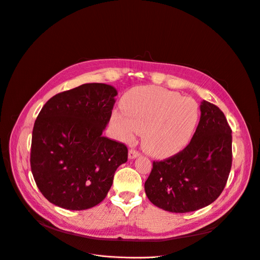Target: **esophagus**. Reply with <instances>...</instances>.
I'll return each instance as SVG.
<instances>
[{"label": "esophagus", "mask_w": 260, "mask_h": 260, "mask_svg": "<svg viewBox=\"0 0 260 260\" xmlns=\"http://www.w3.org/2000/svg\"><path fill=\"white\" fill-rule=\"evenodd\" d=\"M140 154H141V153H140V152L137 151V150H135V149H130V150H129L128 156H129L130 159H133V158H136Z\"/></svg>", "instance_id": "34e87169"}]
</instances>
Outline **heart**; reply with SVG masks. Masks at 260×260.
Here are the masks:
<instances>
[{
  "mask_svg": "<svg viewBox=\"0 0 260 260\" xmlns=\"http://www.w3.org/2000/svg\"><path fill=\"white\" fill-rule=\"evenodd\" d=\"M125 113L115 110L112 120L123 141L143 134L142 145L155 157H167L184 149L195 132L200 108L188 96L154 86L137 87L124 96Z\"/></svg>",
  "mask_w": 260,
  "mask_h": 260,
  "instance_id": "b5f03b06",
  "label": "heart"
}]
</instances>
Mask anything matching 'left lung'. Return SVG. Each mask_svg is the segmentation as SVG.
<instances>
[{"mask_svg":"<svg viewBox=\"0 0 260 260\" xmlns=\"http://www.w3.org/2000/svg\"><path fill=\"white\" fill-rule=\"evenodd\" d=\"M188 146L173 156L154 160L145 182L149 201L173 213L205 208L223 191L232 167V130L223 112L207 101Z\"/></svg>","mask_w":260,"mask_h":260,"instance_id":"left-lung-1","label":"left lung"}]
</instances>
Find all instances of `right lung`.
<instances>
[{"instance_id":"add662e5","label":"right lung","mask_w":260,"mask_h":260,"mask_svg":"<svg viewBox=\"0 0 260 260\" xmlns=\"http://www.w3.org/2000/svg\"><path fill=\"white\" fill-rule=\"evenodd\" d=\"M116 94L110 85L84 84L55 94L40 111L30 167L51 204L80 211L107 196L116 169L128 159L125 144L103 136Z\"/></svg>"}]
</instances>
